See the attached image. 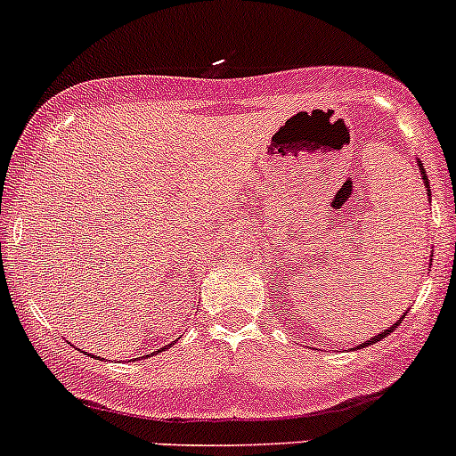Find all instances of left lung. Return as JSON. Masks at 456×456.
<instances>
[{"mask_svg": "<svg viewBox=\"0 0 456 456\" xmlns=\"http://www.w3.org/2000/svg\"><path fill=\"white\" fill-rule=\"evenodd\" d=\"M417 165H419V174H421V180H423V187H426V189H428V196H430V198H432V193H430V183H428V174H426V169H423V165H421V162H419V160H417ZM430 260H432V258H430ZM399 322H401V321H396V322H395V325H392V327H387V330H383V331H381V334L372 336V338H370V340H365L363 346H359V347H368V346H374V343H377V340L386 338V336H387V334H392V331H395V327H396V325H399Z\"/></svg>", "mask_w": 456, "mask_h": 456, "instance_id": "1", "label": "left lung"}]
</instances>
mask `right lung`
I'll list each match as a JSON object with an SVG mask.
<instances>
[{
  "label": "right lung",
  "instance_id": "1",
  "mask_svg": "<svg viewBox=\"0 0 456 456\" xmlns=\"http://www.w3.org/2000/svg\"><path fill=\"white\" fill-rule=\"evenodd\" d=\"M171 346H175V340H174V343H171ZM165 350H169V346H165V347H160V350H158V352H165ZM149 356V354H147ZM95 359H97V356H95Z\"/></svg>",
  "mask_w": 456,
  "mask_h": 456
}]
</instances>
